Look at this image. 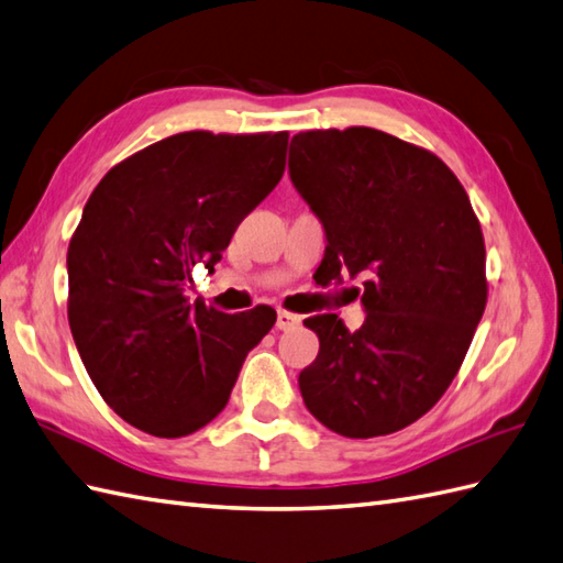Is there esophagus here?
<instances>
[{"instance_id":"34e87169","label":"esophagus","mask_w":563,"mask_h":563,"mask_svg":"<svg viewBox=\"0 0 563 563\" xmlns=\"http://www.w3.org/2000/svg\"><path fill=\"white\" fill-rule=\"evenodd\" d=\"M296 324H301V316L289 313V310H279L277 313V330H294Z\"/></svg>"}]
</instances>
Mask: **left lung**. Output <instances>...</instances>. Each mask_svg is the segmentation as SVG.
I'll return each instance as SVG.
<instances>
[{
  "label": "left lung",
  "instance_id": "left-lung-1",
  "mask_svg": "<svg viewBox=\"0 0 563 563\" xmlns=\"http://www.w3.org/2000/svg\"><path fill=\"white\" fill-rule=\"evenodd\" d=\"M289 176L324 229V279H366L356 332L334 313L303 320L320 340L303 402L346 439L395 433L443 397L484 313L470 197L439 156L373 128L298 132Z\"/></svg>",
  "mask_w": 563,
  "mask_h": 563
}]
</instances>
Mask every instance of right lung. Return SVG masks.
<instances>
[{
    "label": "right lung",
    "instance_id": "1",
    "mask_svg": "<svg viewBox=\"0 0 563 563\" xmlns=\"http://www.w3.org/2000/svg\"><path fill=\"white\" fill-rule=\"evenodd\" d=\"M289 132H180L110 168L67 250L69 328L96 390L132 427L180 439L227 407L277 313L185 298L284 176Z\"/></svg>",
    "mask_w": 563,
    "mask_h": 563
}]
</instances>
